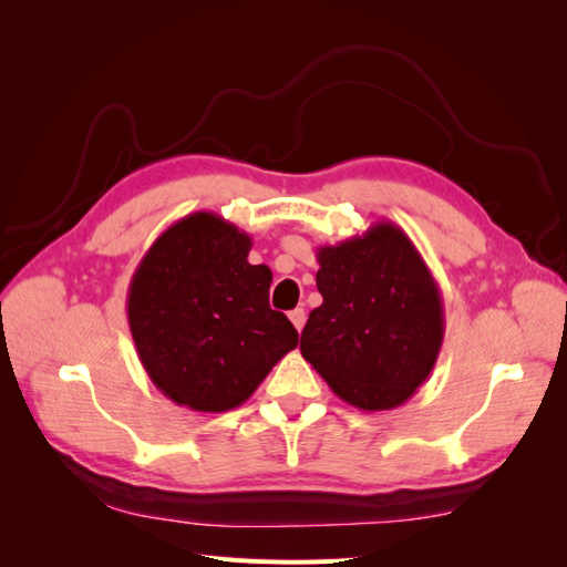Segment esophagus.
Returning a JSON list of instances; mask_svg holds the SVG:
<instances>
[{
    "instance_id": "1",
    "label": "esophagus",
    "mask_w": 567,
    "mask_h": 567,
    "mask_svg": "<svg viewBox=\"0 0 567 567\" xmlns=\"http://www.w3.org/2000/svg\"><path fill=\"white\" fill-rule=\"evenodd\" d=\"M288 319H290V323L296 326V331L300 333V331H302V326H305V310H300V307H298V310L288 312Z\"/></svg>"
}]
</instances>
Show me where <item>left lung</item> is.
<instances>
[{
    "mask_svg": "<svg viewBox=\"0 0 567 567\" xmlns=\"http://www.w3.org/2000/svg\"><path fill=\"white\" fill-rule=\"evenodd\" d=\"M323 302L307 319L300 352L362 411L404 404L431 375L444 338L437 281L394 221L317 248Z\"/></svg>",
    "mask_w": 567,
    "mask_h": 567,
    "instance_id": "left-lung-1",
    "label": "left lung"
}]
</instances>
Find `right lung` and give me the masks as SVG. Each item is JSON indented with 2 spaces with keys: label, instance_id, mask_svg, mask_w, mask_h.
Returning a JSON list of instances; mask_svg holds the SVG:
<instances>
[{
  "label": "right lung",
  "instance_id": "obj_1",
  "mask_svg": "<svg viewBox=\"0 0 567 567\" xmlns=\"http://www.w3.org/2000/svg\"><path fill=\"white\" fill-rule=\"evenodd\" d=\"M252 238L215 213L167 227L127 290V321L148 379L179 406L217 414L241 406L298 346L269 307L271 269L250 265Z\"/></svg>",
  "mask_w": 567,
  "mask_h": 567
}]
</instances>
